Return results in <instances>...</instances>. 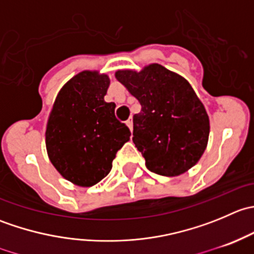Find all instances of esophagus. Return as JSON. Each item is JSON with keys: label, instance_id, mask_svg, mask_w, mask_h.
<instances>
[{"label": "esophagus", "instance_id": "obj_1", "mask_svg": "<svg viewBox=\"0 0 254 254\" xmlns=\"http://www.w3.org/2000/svg\"><path fill=\"white\" fill-rule=\"evenodd\" d=\"M125 123H127V127H129V129L132 131V118H129V119H127Z\"/></svg>", "mask_w": 254, "mask_h": 254}]
</instances>
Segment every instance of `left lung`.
Returning <instances> with one entry per match:
<instances>
[{"label": "left lung", "instance_id": "1", "mask_svg": "<svg viewBox=\"0 0 254 254\" xmlns=\"http://www.w3.org/2000/svg\"><path fill=\"white\" fill-rule=\"evenodd\" d=\"M115 78L141 104L132 119V141L147 170L176 177L195 166L206 148L210 123L190 83L160 64L139 72L118 70Z\"/></svg>", "mask_w": 254, "mask_h": 254}]
</instances>
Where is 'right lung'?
I'll list each match as a JSON object with an SVG mask.
<instances>
[{
  "mask_svg": "<svg viewBox=\"0 0 254 254\" xmlns=\"http://www.w3.org/2000/svg\"><path fill=\"white\" fill-rule=\"evenodd\" d=\"M111 79L98 71H82L60 89L49 115L45 145L50 162L65 179L92 187L112 170L118 150L130 140L129 127L107 103Z\"/></svg>",
  "mask_w": 254,
  "mask_h": 254,
  "instance_id": "right-lung-1",
  "label": "right lung"
}]
</instances>
